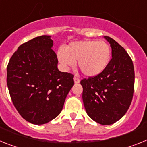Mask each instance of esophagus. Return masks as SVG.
Masks as SVG:
<instances>
[{
    "label": "esophagus",
    "instance_id": "34e87169",
    "mask_svg": "<svg viewBox=\"0 0 147 147\" xmlns=\"http://www.w3.org/2000/svg\"><path fill=\"white\" fill-rule=\"evenodd\" d=\"M74 82L76 84H77V83H79V82H80V78H79L78 76H75L74 77Z\"/></svg>",
    "mask_w": 147,
    "mask_h": 147
}]
</instances>
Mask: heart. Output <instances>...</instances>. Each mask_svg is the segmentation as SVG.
<instances>
[{
    "instance_id": "1",
    "label": "heart",
    "mask_w": 147,
    "mask_h": 147,
    "mask_svg": "<svg viewBox=\"0 0 147 147\" xmlns=\"http://www.w3.org/2000/svg\"><path fill=\"white\" fill-rule=\"evenodd\" d=\"M111 48L104 41L86 40L74 41L66 48L59 47L57 59L65 69L74 67L76 61L81 72L86 76L100 74L107 67L111 58Z\"/></svg>"
}]
</instances>
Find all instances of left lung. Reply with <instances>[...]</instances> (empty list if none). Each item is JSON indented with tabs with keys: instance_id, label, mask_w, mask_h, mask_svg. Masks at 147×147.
Here are the masks:
<instances>
[{
	"instance_id": "obj_1",
	"label": "left lung",
	"mask_w": 147,
	"mask_h": 147,
	"mask_svg": "<svg viewBox=\"0 0 147 147\" xmlns=\"http://www.w3.org/2000/svg\"><path fill=\"white\" fill-rule=\"evenodd\" d=\"M112 58L101 74L82 79V100L93 120L102 125L115 123L131 105L135 86L132 60L125 49L109 37Z\"/></svg>"
}]
</instances>
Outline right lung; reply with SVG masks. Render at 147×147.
<instances>
[{
	"instance_id": "add662e5",
	"label": "right lung",
	"mask_w": 147,
	"mask_h": 147,
	"mask_svg": "<svg viewBox=\"0 0 147 147\" xmlns=\"http://www.w3.org/2000/svg\"><path fill=\"white\" fill-rule=\"evenodd\" d=\"M49 36L20 45L7 65V82L11 99L24 120L41 125L60 114L74 85V75L58 70V59Z\"/></svg>"
}]
</instances>
